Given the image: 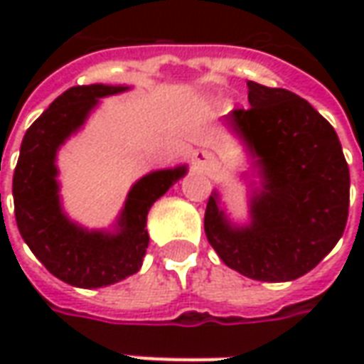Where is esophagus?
<instances>
[{
	"mask_svg": "<svg viewBox=\"0 0 364 364\" xmlns=\"http://www.w3.org/2000/svg\"><path fill=\"white\" fill-rule=\"evenodd\" d=\"M210 161H213V156H210L208 151L200 150L195 154V164H197L198 167H206L208 164H210Z\"/></svg>",
	"mask_w": 364,
	"mask_h": 364,
	"instance_id": "1",
	"label": "esophagus"
}]
</instances>
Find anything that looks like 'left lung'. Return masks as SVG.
<instances>
[{"mask_svg":"<svg viewBox=\"0 0 364 364\" xmlns=\"http://www.w3.org/2000/svg\"><path fill=\"white\" fill-rule=\"evenodd\" d=\"M250 109L226 117L253 158L263 189L253 193L250 226H232L208 198L205 232L230 269L265 282L312 271L343 236L349 166L336 130L306 99L247 82Z\"/></svg>","mask_w":364,"mask_h":364,"instance_id":"1","label":"left lung"}]
</instances>
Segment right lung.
<instances>
[{
	"mask_svg": "<svg viewBox=\"0 0 364 364\" xmlns=\"http://www.w3.org/2000/svg\"><path fill=\"white\" fill-rule=\"evenodd\" d=\"M122 85H75L56 97L31 124L15 173V220L25 244L54 277L80 289H99L127 279L142 267L148 247L146 218L150 206L187 167L151 171L134 183L120 213L119 230L90 232L62 213L56 181V151L68 136L82 127L101 97L114 95Z\"/></svg>",
	"mask_w": 364,
	"mask_h": 364,
	"instance_id": "1",
	"label": "right lung"
}]
</instances>
